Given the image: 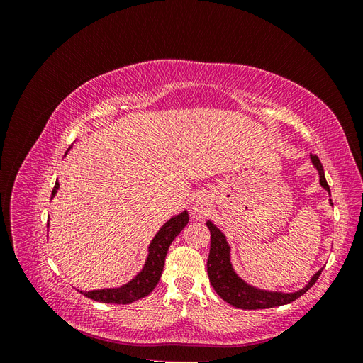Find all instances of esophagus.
<instances>
[{
	"instance_id": "esophagus-1",
	"label": "esophagus",
	"mask_w": 363,
	"mask_h": 363,
	"mask_svg": "<svg viewBox=\"0 0 363 363\" xmlns=\"http://www.w3.org/2000/svg\"><path fill=\"white\" fill-rule=\"evenodd\" d=\"M207 212H208V204H207L203 199L196 200V201L194 203V207H192V215H194V218L203 219V218H206Z\"/></svg>"
}]
</instances>
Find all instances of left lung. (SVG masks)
<instances>
[{"label": "left lung", "instance_id": "obj_1", "mask_svg": "<svg viewBox=\"0 0 363 363\" xmlns=\"http://www.w3.org/2000/svg\"><path fill=\"white\" fill-rule=\"evenodd\" d=\"M311 159H312L313 167L318 169V174H320V184L328 194H330V188H328L327 184L320 159H318V156L315 155H311ZM330 204H332V200H330ZM207 227L211 230V252H208V259H207L208 280H211L216 294L228 304L238 307V309H245V311L269 309V307L289 304L309 291L318 280V277L321 276L323 269L313 274L311 281L307 283L303 289L296 292L286 294V292H271L265 289H257L255 286H251V284L245 283L235 272L232 262H230V247L221 230H219L212 221H207Z\"/></svg>", "mask_w": 363, "mask_h": 363}]
</instances>
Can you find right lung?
I'll return each mask as SVG.
<instances>
[{
	"label": "right lung",
	"instance_id": "obj_1",
	"mask_svg": "<svg viewBox=\"0 0 363 363\" xmlns=\"http://www.w3.org/2000/svg\"><path fill=\"white\" fill-rule=\"evenodd\" d=\"M59 189V182L54 184V189L51 194V199L56 195ZM189 223L188 212H182L180 215L172 216L168 223L159 230L155 239L151 240L148 247V257L145 260V265L138 276L130 280L127 284H123L121 288H111V289H98L82 292L87 298L100 303H111V304H128L136 300L144 298L160 280L162 271L164 267V257H167L168 248L172 240L179 236V233Z\"/></svg>",
	"mask_w": 363,
	"mask_h": 363
}]
</instances>
